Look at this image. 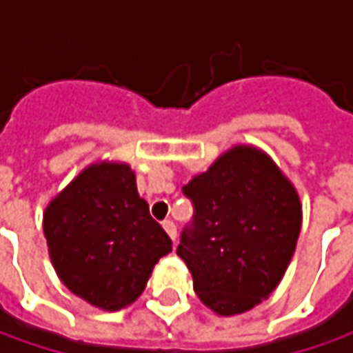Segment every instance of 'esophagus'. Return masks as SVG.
<instances>
[{
    "instance_id": "34e87169",
    "label": "esophagus",
    "mask_w": 353,
    "mask_h": 353,
    "mask_svg": "<svg viewBox=\"0 0 353 353\" xmlns=\"http://www.w3.org/2000/svg\"><path fill=\"white\" fill-rule=\"evenodd\" d=\"M163 228H165V232L169 234V237L174 241L176 239V225H174V222L172 220H165L163 222Z\"/></svg>"
}]
</instances>
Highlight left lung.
<instances>
[{"mask_svg":"<svg viewBox=\"0 0 353 353\" xmlns=\"http://www.w3.org/2000/svg\"><path fill=\"white\" fill-rule=\"evenodd\" d=\"M183 192L194 216L176 255L198 299L220 316L251 310L291 263L303 224L294 186L263 151L236 145Z\"/></svg>","mask_w":353,"mask_h":353,"instance_id":"left-lung-1","label":"left lung"}]
</instances>
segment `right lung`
Returning a JSON list of instances; mask_svg holds the SVG:
<instances>
[{
	"label": "right lung",
	"instance_id": "add662e5",
	"mask_svg": "<svg viewBox=\"0 0 353 353\" xmlns=\"http://www.w3.org/2000/svg\"><path fill=\"white\" fill-rule=\"evenodd\" d=\"M43 232L62 283L103 310L137 301L157 261L172 251L125 163L86 167L50 200Z\"/></svg>",
	"mask_w": 353,
	"mask_h": 353
}]
</instances>
